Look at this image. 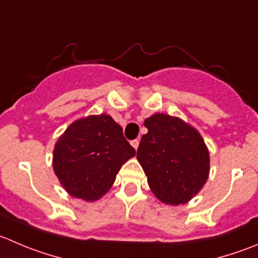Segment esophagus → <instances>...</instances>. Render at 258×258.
<instances>
[{
    "label": "esophagus",
    "mask_w": 258,
    "mask_h": 258,
    "mask_svg": "<svg viewBox=\"0 0 258 258\" xmlns=\"http://www.w3.org/2000/svg\"><path fill=\"white\" fill-rule=\"evenodd\" d=\"M131 145L135 147V150H137V147H139V145H140V141L139 140H132Z\"/></svg>",
    "instance_id": "1"
}]
</instances>
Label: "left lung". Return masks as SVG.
Masks as SVG:
<instances>
[{
  "instance_id": "obj_1",
  "label": "left lung",
  "mask_w": 258,
  "mask_h": 258,
  "mask_svg": "<svg viewBox=\"0 0 258 258\" xmlns=\"http://www.w3.org/2000/svg\"><path fill=\"white\" fill-rule=\"evenodd\" d=\"M149 130L137 160L150 189L165 204L186 203L203 187L209 174V152L199 132L176 117L157 113L145 121Z\"/></svg>"
}]
</instances>
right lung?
I'll use <instances>...</instances> for the list:
<instances>
[{
  "mask_svg": "<svg viewBox=\"0 0 258 258\" xmlns=\"http://www.w3.org/2000/svg\"><path fill=\"white\" fill-rule=\"evenodd\" d=\"M135 154L111 116H89L73 122L57 140L52 167L72 197L94 202L108 191Z\"/></svg>",
  "mask_w": 258,
  "mask_h": 258,
  "instance_id": "add662e5",
  "label": "right lung"
}]
</instances>
